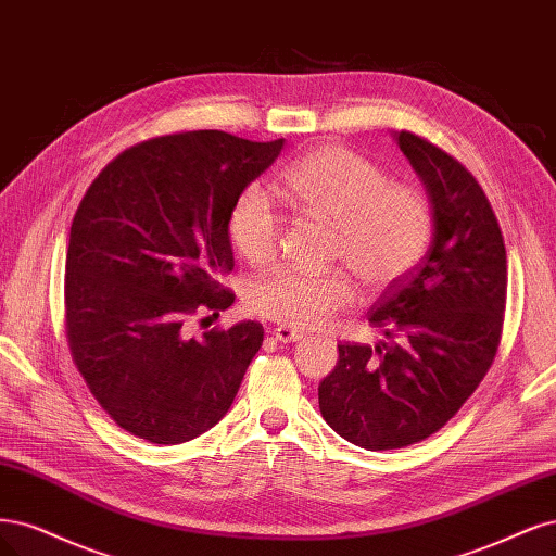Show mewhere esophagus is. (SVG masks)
<instances>
[{"instance_id":"34e87169","label":"esophagus","mask_w":556,"mask_h":556,"mask_svg":"<svg viewBox=\"0 0 556 556\" xmlns=\"http://www.w3.org/2000/svg\"><path fill=\"white\" fill-rule=\"evenodd\" d=\"M273 337L281 344H291V342H300L304 334H302V330H295V328H289V326H277L273 330Z\"/></svg>"}]
</instances>
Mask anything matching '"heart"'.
Listing matches in <instances>:
<instances>
[{
    "label": "heart",
    "mask_w": 556,
    "mask_h": 556,
    "mask_svg": "<svg viewBox=\"0 0 556 556\" xmlns=\"http://www.w3.org/2000/svg\"><path fill=\"white\" fill-rule=\"evenodd\" d=\"M275 189L298 212L332 226L330 256L344 258L367 289H383L408 275L425 256L434 230L427 195L388 175L367 156L342 146H324L295 159ZM228 240L252 265L270 263L281 238V219L258 189L242 191L228 212ZM355 298L342 267L324 273L279 267L249 291V309L295 330L330 324Z\"/></svg>",
    "instance_id": "b5f03b06"
}]
</instances>
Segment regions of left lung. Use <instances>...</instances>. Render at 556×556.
<instances>
[{
  "mask_svg": "<svg viewBox=\"0 0 556 556\" xmlns=\"http://www.w3.org/2000/svg\"><path fill=\"white\" fill-rule=\"evenodd\" d=\"M397 142L429 193L432 247L371 307L383 342L337 344L318 386L320 416L367 451L418 443L457 414L494 363L506 309V247L485 191L427 138Z\"/></svg>",
  "mask_w": 556,
  "mask_h": 556,
  "instance_id": "obj_1",
  "label": "left lung"
}]
</instances>
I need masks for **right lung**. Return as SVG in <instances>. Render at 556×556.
Instances as JSON below:
<instances>
[{"label": "right lung", "mask_w": 556, "mask_h": 556, "mask_svg": "<svg viewBox=\"0 0 556 556\" xmlns=\"http://www.w3.org/2000/svg\"><path fill=\"white\" fill-rule=\"evenodd\" d=\"M283 138L224 131L142 140L105 166L71 224L64 326L89 392L124 432L175 445L217 425L263 344V326L189 334L236 293L228 212ZM207 318H201V324Z\"/></svg>", "instance_id": "add662e5"}]
</instances>
